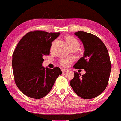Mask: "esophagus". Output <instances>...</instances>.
Here are the masks:
<instances>
[{
  "instance_id": "34e87169",
  "label": "esophagus",
  "mask_w": 121,
  "mask_h": 121,
  "mask_svg": "<svg viewBox=\"0 0 121 121\" xmlns=\"http://www.w3.org/2000/svg\"><path fill=\"white\" fill-rule=\"evenodd\" d=\"M68 71V69H67V68H63V69H62V72H67Z\"/></svg>"
}]
</instances>
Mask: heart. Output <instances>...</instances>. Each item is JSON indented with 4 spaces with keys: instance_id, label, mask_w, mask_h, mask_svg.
Here are the masks:
<instances>
[{
    "instance_id": "1",
    "label": "heart",
    "mask_w": 121,
    "mask_h": 121,
    "mask_svg": "<svg viewBox=\"0 0 121 121\" xmlns=\"http://www.w3.org/2000/svg\"><path fill=\"white\" fill-rule=\"evenodd\" d=\"M65 40L67 41V43L68 44V45L69 46V47L71 49H73V48H78V49L79 48V42H78V40H77L76 38H75L73 36H68L65 38ZM55 41H53L52 43V46L51 47H53V44L54 43ZM73 60V59L71 57H67V58H64L63 59L60 60V64L63 66H67L68 64H69Z\"/></svg>"
}]
</instances>
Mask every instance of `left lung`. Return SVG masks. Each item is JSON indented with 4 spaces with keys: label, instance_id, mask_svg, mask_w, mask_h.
I'll return each mask as SVG.
<instances>
[{
    "label": "left lung",
    "instance_id": "1",
    "mask_svg": "<svg viewBox=\"0 0 121 121\" xmlns=\"http://www.w3.org/2000/svg\"><path fill=\"white\" fill-rule=\"evenodd\" d=\"M75 35L83 43L85 52L73 68L84 69L86 73L81 76L75 71L69 83L78 96L93 99L102 93L108 83L111 70L110 56L105 44L96 35L83 31Z\"/></svg>",
    "mask_w": 121,
    "mask_h": 121
}]
</instances>
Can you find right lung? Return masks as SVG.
<instances>
[{
    "label": "right lung",
    "instance_id": "right-lung-1",
    "mask_svg": "<svg viewBox=\"0 0 121 121\" xmlns=\"http://www.w3.org/2000/svg\"><path fill=\"white\" fill-rule=\"evenodd\" d=\"M60 32L34 30L21 38L12 56L15 83L25 95L34 99L46 96L62 73L59 67H43V56L49 55L52 42Z\"/></svg>",
    "mask_w": 121,
    "mask_h": 121
}]
</instances>
